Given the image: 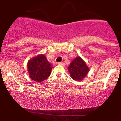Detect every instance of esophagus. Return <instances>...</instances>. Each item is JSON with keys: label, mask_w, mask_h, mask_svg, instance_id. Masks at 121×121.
I'll return each instance as SVG.
<instances>
[{"label": "esophagus", "mask_w": 121, "mask_h": 121, "mask_svg": "<svg viewBox=\"0 0 121 121\" xmlns=\"http://www.w3.org/2000/svg\"><path fill=\"white\" fill-rule=\"evenodd\" d=\"M59 65H62V66H64L65 65V63H64V62H59Z\"/></svg>", "instance_id": "1"}]
</instances>
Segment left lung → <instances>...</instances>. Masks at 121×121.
Returning a JSON list of instances; mask_svg holds the SVG:
<instances>
[{
    "instance_id": "obj_1",
    "label": "left lung",
    "mask_w": 121,
    "mask_h": 121,
    "mask_svg": "<svg viewBox=\"0 0 121 121\" xmlns=\"http://www.w3.org/2000/svg\"><path fill=\"white\" fill-rule=\"evenodd\" d=\"M68 69L71 77L76 81L82 80L89 71L85 62L80 57H77L73 60Z\"/></svg>"
}]
</instances>
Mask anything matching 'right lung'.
<instances>
[{
	"label": "right lung",
	"instance_id": "add662e5",
	"mask_svg": "<svg viewBox=\"0 0 121 121\" xmlns=\"http://www.w3.org/2000/svg\"><path fill=\"white\" fill-rule=\"evenodd\" d=\"M52 66L44 55H39L28 62V70L30 78L36 82H41L49 77Z\"/></svg>",
	"mask_w": 121,
	"mask_h": 121
}]
</instances>
